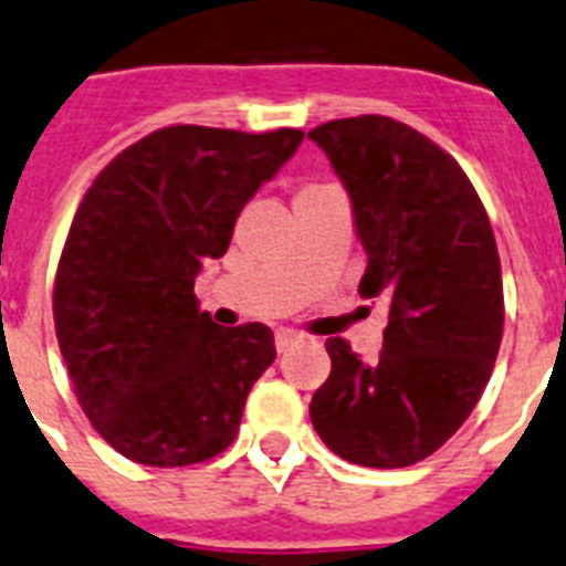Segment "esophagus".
<instances>
[{"label": "esophagus", "instance_id": "obj_1", "mask_svg": "<svg viewBox=\"0 0 566 566\" xmlns=\"http://www.w3.org/2000/svg\"><path fill=\"white\" fill-rule=\"evenodd\" d=\"M298 338H302V336H298L296 331H287V327H282V331H276V350L284 353L287 347H293Z\"/></svg>", "mask_w": 566, "mask_h": 566}]
</instances>
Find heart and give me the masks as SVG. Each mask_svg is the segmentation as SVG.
<instances>
[{"label": "heart", "instance_id": "1", "mask_svg": "<svg viewBox=\"0 0 566 566\" xmlns=\"http://www.w3.org/2000/svg\"><path fill=\"white\" fill-rule=\"evenodd\" d=\"M311 190H322V188H307V190H302V193H311Z\"/></svg>", "mask_w": 566, "mask_h": 566}]
</instances>
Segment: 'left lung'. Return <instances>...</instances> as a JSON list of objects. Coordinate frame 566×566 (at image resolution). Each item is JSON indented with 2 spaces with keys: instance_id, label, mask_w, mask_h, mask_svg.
Instances as JSON below:
<instances>
[{
  "instance_id": "8db88e82",
  "label": "left lung",
  "mask_w": 566,
  "mask_h": 566,
  "mask_svg": "<svg viewBox=\"0 0 566 566\" xmlns=\"http://www.w3.org/2000/svg\"><path fill=\"white\" fill-rule=\"evenodd\" d=\"M307 139L350 196L367 255L358 293L390 307L376 361L327 338L311 421L344 461L410 467L464 424L493 373L504 331L493 228L453 156L390 116L327 122Z\"/></svg>"
}]
</instances>
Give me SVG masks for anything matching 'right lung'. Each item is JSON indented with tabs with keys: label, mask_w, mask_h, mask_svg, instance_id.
I'll use <instances>...</instances> for the list:
<instances>
[{
	"label": "right lung",
	"mask_w": 566,
	"mask_h": 566,
	"mask_svg": "<svg viewBox=\"0 0 566 566\" xmlns=\"http://www.w3.org/2000/svg\"><path fill=\"white\" fill-rule=\"evenodd\" d=\"M304 134L176 125L122 150L73 216L53 290L59 350L102 439L147 467L213 459L273 358L268 324L219 327L193 296L205 259Z\"/></svg>",
	"instance_id": "obj_1"
}]
</instances>
